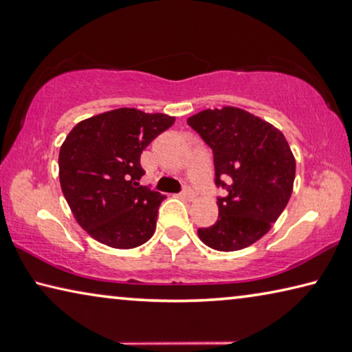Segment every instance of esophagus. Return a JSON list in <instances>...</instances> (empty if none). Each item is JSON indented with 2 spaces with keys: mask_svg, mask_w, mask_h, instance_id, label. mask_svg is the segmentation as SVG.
Returning a JSON list of instances; mask_svg holds the SVG:
<instances>
[{
  "mask_svg": "<svg viewBox=\"0 0 352 352\" xmlns=\"http://www.w3.org/2000/svg\"><path fill=\"white\" fill-rule=\"evenodd\" d=\"M182 196L186 197V199H194L196 197V192H194V189L189 186V185H183V189H182Z\"/></svg>",
  "mask_w": 352,
  "mask_h": 352,
  "instance_id": "esophagus-1",
  "label": "esophagus"
}]
</instances>
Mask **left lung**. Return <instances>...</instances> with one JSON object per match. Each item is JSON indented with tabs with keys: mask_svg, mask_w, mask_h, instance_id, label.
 Wrapping results in <instances>:
<instances>
[{
	"mask_svg": "<svg viewBox=\"0 0 352 352\" xmlns=\"http://www.w3.org/2000/svg\"><path fill=\"white\" fill-rule=\"evenodd\" d=\"M188 125L213 150L219 216L199 238L232 252L254 244L282 214L293 192L296 161L285 136L248 111L226 106L189 117Z\"/></svg>",
	"mask_w": 352,
	"mask_h": 352,
	"instance_id": "8db88e82",
	"label": "left lung"
}]
</instances>
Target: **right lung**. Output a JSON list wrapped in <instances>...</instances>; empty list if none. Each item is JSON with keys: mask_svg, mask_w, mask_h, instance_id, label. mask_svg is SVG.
Wrapping results in <instances>:
<instances>
[{"mask_svg": "<svg viewBox=\"0 0 352 352\" xmlns=\"http://www.w3.org/2000/svg\"><path fill=\"white\" fill-rule=\"evenodd\" d=\"M166 114L120 108L94 116L69 133L59 180L78 224L98 243L133 249L152 238L166 196L141 186V153L174 125Z\"/></svg>", "mask_w": 352, "mask_h": 352, "instance_id": "1", "label": "right lung"}]
</instances>
